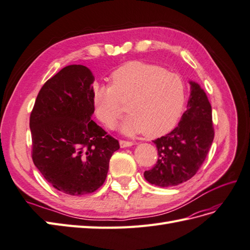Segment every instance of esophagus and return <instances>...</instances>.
I'll use <instances>...</instances> for the list:
<instances>
[{
	"instance_id": "obj_1",
	"label": "esophagus",
	"mask_w": 250,
	"mask_h": 250,
	"mask_svg": "<svg viewBox=\"0 0 250 250\" xmlns=\"http://www.w3.org/2000/svg\"><path fill=\"white\" fill-rule=\"evenodd\" d=\"M119 144H120V147L121 148H126V147H131V146H133V145H135L134 143L133 142H127V141H123V139H121V141H119Z\"/></svg>"
}]
</instances>
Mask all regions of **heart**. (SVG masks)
<instances>
[{
    "instance_id": "obj_1",
    "label": "heart",
    "mask_w": 250,
    "mask_h": 250,
    "mask_svg": "<svg viewBox=\"0 0 250 250\" xmlns=\"http://www.w3.org/2000/svg\"><path fill=\"white\" fill-rule=\"evenodd\" d=\"M112 85H96L92 90L97 117L114 127L127 101L130 114L119 129L125 135L143 133L153 137L175 125L182 111L185 94L181 78L143 62H130L112 73Z\"/></svg>"
}]
</instances>
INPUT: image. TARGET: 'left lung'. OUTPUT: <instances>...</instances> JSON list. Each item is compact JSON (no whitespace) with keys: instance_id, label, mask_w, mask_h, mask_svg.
<instances>
[{"instance_id":"obj_1","label":"left lung","mask_w":250,"mask_h":250,"mask_svg":"<svg viewBox=\"0 0 250 250\" xmlns=\"http://www.w3.org/2000/svg\"><path fill=\"white\" fill-rule=\"evenodd\" d=\"M188 83L190 94L180 123L170 133L153 141L159 159L144 177L156 187H176L194 177L213 143L211 104L198 83Z\"/></svg>"}]
</instances>
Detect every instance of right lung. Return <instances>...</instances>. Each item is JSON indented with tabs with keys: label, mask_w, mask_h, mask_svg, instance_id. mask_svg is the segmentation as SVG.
Segmentation results:
<instances>
[{
	"label": "right lung",
	"mask_w": 250,
	"mask_h": 250,
	"mask_svg": "<svg viewBox=\"0 0 250 250\" xmlns=\"http://www.w3.org/2000/svg\"><path fill=\"white\" fill-rule=\"evenodd\" d=\"M94 81L85 66L62 68L42 87L30 118L35 166L52 187L71 196L100 188L120 148L91 119Z\"/></svg>",
	"instance_id": "right-lung-1"
}]
</instances>
